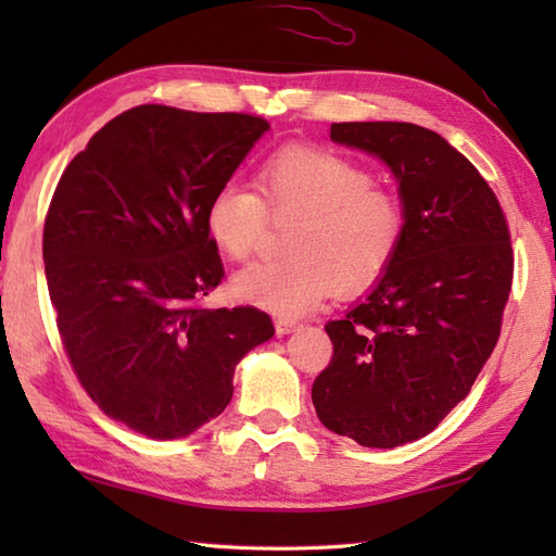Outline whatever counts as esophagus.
I'll use <instances>...</instances> for the list:
<instances>
[{
    "mask_svg": "<svg viewBox=\"0 0 556 556\" xmlns=\"http://www.w3.org/2000/svg\"><path fill=\"white\" fill-rule=\"evenodd\" d=\"M299 327H301V325H299L296 320H289V317H277V320H275V329H277V334H279V337L296 332Z\"/></svg>",
    "mask_w": 556,
    "mask_h": 556,
    "instance_id": "esophagus-1",
    "label": "esophagus"
}]
</instances>
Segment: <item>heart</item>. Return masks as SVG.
Segmentation results:
<instances>
[{"label": "heart", "mask_w": 556, "mask_h": 556, "mask_svg": "<svg viewBox=\"0 0 556 556\" xmlns=\"http://www.w3.org/2000/svg\"><path fill=\"white\" fill-rule=\"evenodd\" d=\"M260 193L219 186L205 207V231L219 253L245 260L263 241L269 217L293 224L279 263H257L233 277L241 301L279 317L315 311L334 289L356 293L392 267L406 236L404 203L344 155L287 148L257 174Z\"/></svg>", "instance_id": "heart-1"}]
</instances>
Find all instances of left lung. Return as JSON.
<instances>
[{
  "label": "left lung",
  "instance_id": "8db88e82",
  "mask_svg": "<svg viewBox=\"0 0 556 556\" xmlns=\"http://www.w3.org/2000/svg\"><path fill=\"white\" fill-rule=\"evenodd\" d=\"M329 136L392 169L406 236L368 296L325 325L334 353L313 404L327 430L394 448L430 434L497 346L514 279L509 227L480 172L430 128L344 122Z\"/></svg>",
  "mask_w": 556,
  "mask_h": 556
}]
</instances>
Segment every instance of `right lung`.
Here are the masks:
<instances>
[{
    "mask_svg": "<svg viewBox=\"0 0 556 556\" xmlns=\"http://www.w3.org/2000/svg\"><path fill=\"white\" fill-rule=\"evenodd\" d=\"M267 128L255 114L140 104L56 184L42 257L71 368L110 418L150 440L217 418L236 363L275 334L253 305L203 308L224 277L207 200Z\"/></svg>",
    "mask_w": 556,
    "mask_h": 556,
    "instance_id": "obj_1",
    "label": "right lung"
}]
</instances>
